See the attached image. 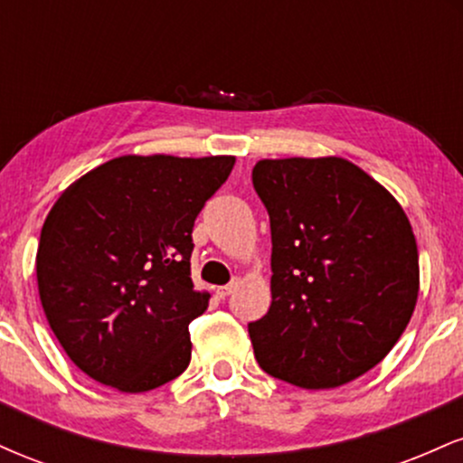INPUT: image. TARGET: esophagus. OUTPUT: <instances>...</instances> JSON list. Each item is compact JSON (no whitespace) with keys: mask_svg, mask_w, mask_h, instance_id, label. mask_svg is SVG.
Here are the masks:
<instances>
[{"mask_svg":"<svg viewBox=\"0 0 463 463\" xmlns=\"http://www.w3.org/2000/svg\"><path fill=\"white\" fill-rule=\"evenodd\" d=\"M239 287V283L237 280H232L231 285H224V287H220V289H217V296H220V298H228V296L232 294V291H235Z\"/></svg>","mask_w":463,"mask_h":463,"instance_id":"1","label":"esophagus"}]
</instances>
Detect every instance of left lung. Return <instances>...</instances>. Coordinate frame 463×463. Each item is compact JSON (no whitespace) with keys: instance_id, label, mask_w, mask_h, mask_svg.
Wrapping results in <instances>:
<instances>
[{"instance_id":"1","label":"left lung","mask_w":463,"mask_h":463,"mask_svg":"<svg viewBox=\"0 0 463 463\" xmlns=\"http://www.w3.org/2000/svg\"><path fill=\"white\" fill-rule=\"evenodd\" d=\"M252 183L272 228V305L248 324L259 365L305 390L365 374L416 309L418 246L405 211L342 156L263 158Z\"/></svg>"}]
</instances>
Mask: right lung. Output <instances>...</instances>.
<instances>
[{
	"label": "right lung",
	"instance_id": "right-lung-1",
	"mask_svg": "<svg viewBox=\"0 0 463 463\" xmlns=\"http://www.w3.org/2000/svg\"><path fill=\"white\" fill-rule=\"evenodd\" d=\"M235 156L126 154L52 206L36 250L41 305L84 374L139 394L187 370L189 322L209 307L191 280V231Z\"/></svg>",
	"mask_w": 463,
	"mask_h": 463
}]
</instances>
